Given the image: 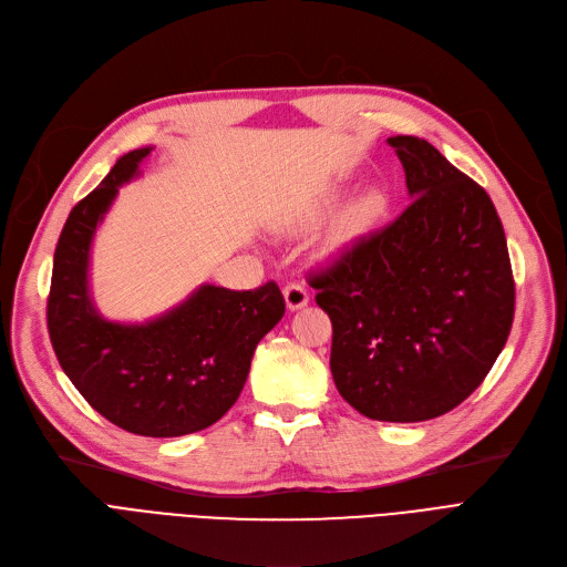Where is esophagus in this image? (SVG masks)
Returning a JSON list of instances; mask_svg holds the SVG:
<instances>
[{
    "label": "esophagus",
    "instance_id": "obj_1",
    "mask_svg": "<svg viewBox=\"0 0 567 567\" xmlns=\"http://www.w3.org/2000/svg\"><path fill=\"white\" fill-rule=\"evenodd\" d=\"M282 293H285V301H287V308H289V310H301V308L308 306V301H310L308 289H306L303 285H299V282L285 285Z\"/></svg>",
    "mask_w": 567,
    "mask_h": 567
}]
</instances>
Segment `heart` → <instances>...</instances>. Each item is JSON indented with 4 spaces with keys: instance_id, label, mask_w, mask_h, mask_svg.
I'll use <instances>...</instances> for the list:
<instances>
[{
    "instance_id": "b5f03b06",
    "label": "heart",
    "mask_w": 567,
    "mask_h": 567,
    "mask_svg": "<svg viewBox=\"0 0 567 567\" xmlns=\"http://www.w3.org/2000/svg\"><path fill=\"white\" fill-rule=\"evenodd\" d=\"M380 210H382V196L378 192H368L354 204V208H352V223H357V225L371 223V219Z\"/></svg>"
}]
</instances>
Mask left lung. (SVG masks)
<instances>
[{
    "label": "left lung",
    "mask_w": 567,
    "mask_h": 567,
    "mask_svg": "<svg viewBox=\"0 0 567 567\" xmlns=\"http://www.w3.org/2000/svg\"><path fill=\"white\" fill-rule=\"evenodd\" d=\"M412 204L310 276L331 373L368 420L426 422L484 382L514 319L507 240L484 187L416 136H391Z\"/></svg>",
    "instance_id": "1"
}]
</instances>
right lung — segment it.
<instances>
[{
	"label": "right lung",
	"instance_id": "obj_1",
	"mask_svg": "<svg viewBox=\"0 0 567 567\" xmlns=\"http://www.w3.org/2000/svg\"><path fill=\"white\" fill-rule=\"evenodd\" d=\"M151 151L122 155L69 213L45 312L62 371L96 412L136 435L178 437L208 429L236 403L259 340L285 315V299L274 280L250 291L202 285L143 324L109 322L96 312L87 285L94 231Z\"/></svg>",
	"mask_w": 567,
	"mask_h": 567
}]
</instances>
